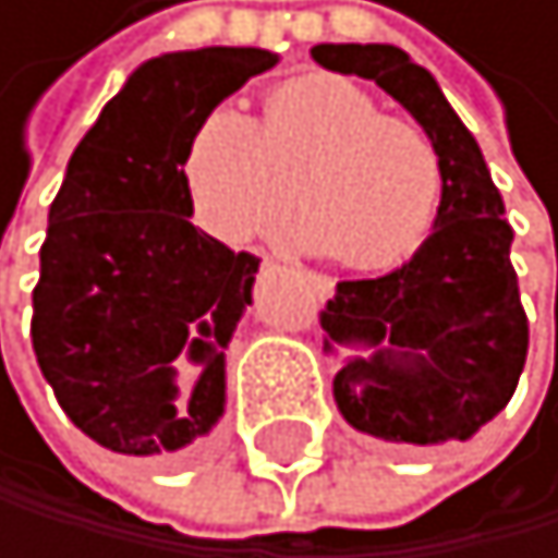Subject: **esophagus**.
<instances>
[{"instance_id":"1","label":"esophagus","mask_w":558,"mask_h":558,"mask_svg":"<svg viewBox=\"0 0 558 558\" xmlns=\"http://www.w3.org/2000/svg\"><path fill=\"white\" fill-rule=\"evenodd\" d=\"M303 282L311 286V293H314L317 300H328V296L335 293V282H331L328 276H317V272H303Z\"/></svg>"}]
</instances>
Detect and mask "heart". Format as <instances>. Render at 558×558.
Returning a JSON list of instances; mask_svg holds the SVG:
<instances>
[{"mask_svg":"<svg viewBox=\"0 0 558 558\" xmlns=\"http://www.w3.org/2000/svg\"><path fill=\"white\" fill-rule=\"evenodd\" d=\"M184 184L198 219L223 241H247L290 209L296 244L360 272L405 262L437 223L444 163L433 138L345 76L276 86L255 125L223 104L198 121L184 149Z\"/></svg>","mask_w":558,"mask_h":558,"instance_id":"obj_1","label":"heart"}]
</instances>
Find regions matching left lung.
I'll return each instance as SVG.
<instances>
[{
    "instance_id": "8db88e82",
    "label": "left lung",
    "mask_w": 558,
    "mask_h": 558,
    "mask_svg": "<svg viewBox=\"0 0 558 558\" xmlns=\"http://www.w3.org/2000/svg\"><path fill=\"white\" fill-rule=\"evenodd\" d=\"M339 76L374 80L420 125L444 163L437 223L420 251L377 279L335 286L322 314L342 420L388 444L472 440L513 398L527 317L510 265L513 230L475 135L433 72L395 45H314Z\"/></svg>"
}]
</instances>
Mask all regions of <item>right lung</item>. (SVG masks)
Here are the masks:
<instances>
[{
  "mask_svg": "<svg viewBox=\"0 0 558 558\" xmlns=\"http://www.w3.org/2000/svg\"><path fill=\"white\" fill-rule=\"evenodd\" d=\"M272 65L265 48L157 54L69 157L31 339L65 415L114 454L174 458L227 412V349L258 258L192 223L181 167L198 121Z\"/></svg>",
  "mask_w": 558,
  "mask_h": 558,
  "instance_id": "add662e5",
  "label": "right lung"
}]
</instances>
